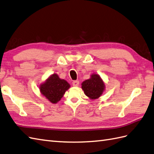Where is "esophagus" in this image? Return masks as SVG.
<instances>
[{
  "mask_svg": "<svg viewBox=\"0 0 154 154\" xmlns=\"http://www.w3.org/2000/svg\"><path fill=\"white\" fill-rule=\"evenodd\" d=\"M72 84H73V86H74V87H77V86L79 85V81L76 80V81H73L72 82Z\"/></svg>",
  "mask_w": 154,
  "mask_h": 154,
  "instance_id": "obj_1",
  "label": "esophagus"
}]
</instances>
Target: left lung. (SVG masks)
Returning a JSON list of instances; mask_svg holds the SVG:
<instances>
[{"instance_id": "1", "label": "left lung", "mask_w": 154, "mask_h": 154, "mask_svg": "<svg viewBox=\"0 0 154 154\" xmlns=\"http://www.w3.org/2000/svg\"><path fill=\"white\" fill-rule=\"evenodd\" d=\"M105 85L101 78L97 74H93L91 79L86 80L82 83V89L86 96L91 99L98 98L104 91Z\"/></svg>"}]
</instances>
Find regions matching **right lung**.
I'll use <instances>...</instances> for the list:
<instances>
[{
    "instance_id": "add662e5",
    "label": "right lung",
    "mask_w": 154,
    "mask_h": 154,
    "mask_svg": "<svg viewBox=\"0 0 154 154\" xmlns=\"http://www.w3.org/2000/svg\"><path fill=\"white\" fill-rule=\"evenodd\" d=\"M69 87L70 85L66 81L61 79L58 75L54 73L41 85L40 91L50 102L56 103L60 100Z\"/></svg>"
}]
</instances>
